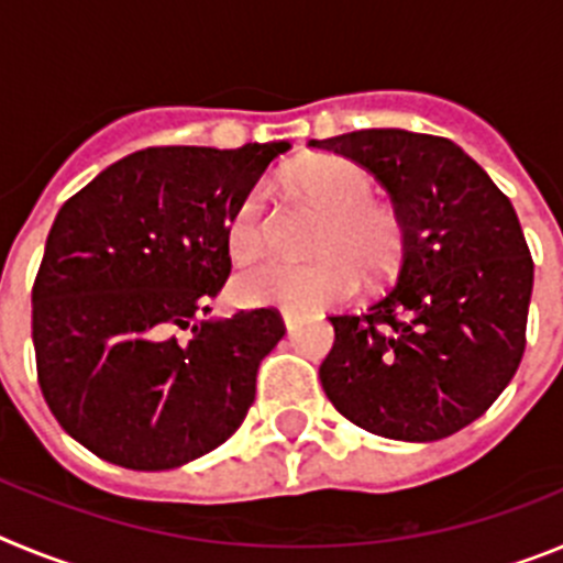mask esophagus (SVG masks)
Returning a JSON list of instances; mask_svg holds the SVG:
<instances>
[{"label": "esophagus", "mask_w": 563, "mask_h": 563, "mask_svg": "<svg viewBox=\"0 0 563 563\" xmlns=\"http://www.w3.org/2000/svg\"><path fill=\"white\" fill-rule=\"evenodd\" d=\"M282 318H285V327H287V330H296V324H298V318L296 316H292V312H282Z\"/></svg>", "instance_id": "obj_1"}]
</instances>
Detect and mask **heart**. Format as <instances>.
I'll return each mask as SVG.
<instances>
[{
  "instance_id": "1",
  "label": "heart",
  "mask_w": 563,
  "mask_h": 563,
  "mask_svg": "<svg viewBox=\"0 0 563 563\" xmlns=\"http://www.w3.org/2000/svg\"><path fill=\"white\" fill-rule=\"evenodd\" d=\"M298 194L321 208V222L312 233L310 262H258L233 282L245 305H271L287 312H312L341 305L355 296L361 276L389 278L400 271L409 228L389 202L375 200L372 172L346 157H318L292 174ZM225 251L236 265L256 258L267 236V191L253 186L242 194L225 220Z\"/></svg>"
}]
</instances>
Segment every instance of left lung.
Masks as SVG:
<instances>
[{
  "label": "left lung",
  "mask_w": 563,
  "mask_h": 563,
  "mask_svg": "<svg viewBox=\"0 0 563 563\" xmlns=\"http://www.w3.org/2000/svg\"><path fill=\"white\" fill-rule=\"evenodd\" d=\"M310 146L375 174L409 228L397 285L361 316H330L327 397L369 434H456L494 406L525 355L533 256L514 206L434 134L361 129Z\"/></svg>",
  "instance_id": "left-lung-1"
}]
</instances>
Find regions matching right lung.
Here are the masks:
<instances>
[{"label": "right lung", "instance_id": "right-lung-1", "mask_svg": "<svg viewBox=\"0 0 563 563\" xmlns=\"http://www.w3.org/2000/svg\"><path fill=\"white\" fill-rule=\"evenodd\" d=\"M285 148L152 146L64 202L33 282V350L49 411L84 449L166 471L242 426L285 321L273 307L197 316L231 273L228 213Z\"/></svg>", "mask_w": 563, "mask_h": 563}]
</instances>
